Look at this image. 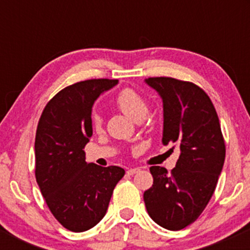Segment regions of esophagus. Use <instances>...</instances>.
Segmentation results:
<instances>
[{
  "mask_svg": "<svg viewBox=\"0 0 250 250\" xmlns=\"http://www.w3.org/2000/svg\"><path fill=\"white\" fill-rule=\"evenodd\" d=\"M139 170H140L139 168H130V169L127 170V174L128 175H134V174L139 172Z\"/></svg>",
  "mask_w": 250,
  "mask_h": 250,
  "instance_id": "34e87169",
  "label": "esophagus"
}]
</instances>
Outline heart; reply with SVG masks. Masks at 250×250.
Segmentation results:
<instances>
[{
  "label": "heart",
  "mask_w": 250,
  "mask_h": 250,
  "mask_svg": "<svg viewBox=\"0 0 250 250\" xmlns=\"http://www.w3.org/2000/svg\"><path fill=\"white\" fill-rule=\"evenodd\" d=\"M115 103L118 109L134 121L144 120L146 117V115L148 113L147 103L144 100V98L141 97L139 93L130 89V88H125V89L121 90L116 95ZM102 116L98 115V113H94L93 115V125L97 129H99L102 127Z\"/></svg>",
  "instance_id": "b5f03b06"
}]
</instances>
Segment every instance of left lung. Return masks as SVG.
Masks as SVG:
<instances>
[{"label":"left lung","mask_w":250,"mask_h":250,"mask_svg":"<svg viewBox=\"0 0 250 250\" xmlns=\"http://www.w3.org/2000/svg\"><path fill=\"white\" fill-rule=\"evenodd\" d=\"M145 83L163 103L162 144L180 156L172 173L153 166V185L144 192L146 210L156 224L178 231L192 224L213 196L225 161V143L214 105L198 85L172 77Z\"/></svg>","instance_id":"1"}]
</instances>
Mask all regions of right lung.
Here are the masks:
<instances>
[{"label":"right lung","mask_w":250,"mask_h":250,"mask_svg":"<svg viewBox=\"0 0 250 250\" xmlns=\"http://www.w3.org/2000/svg\"><path fill=\"white\" fill-rule=\"evenodd\" d=\"M117 80H87L60 90L46 105L35 139L36 181L42 196L65 229L83 232L106 214L125 169L85 162L83 151L93 134L92 107Z\"/></svg>","instance_id":"add662e5"}]
</instances>
